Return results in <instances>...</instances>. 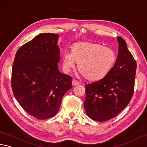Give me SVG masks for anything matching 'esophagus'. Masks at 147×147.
<instances>
[{"label":"esophagus","instance_id":"34e87169","mask_svg":"<svg viewBox=\"0 0 147 147\" xmlns=\"http://www.w3.org/2000/svg\"><path fill=\"white\" fill-rule=\"evenodd\" d=\"M72 85H73L74 86H76V85H78V84H79V82L78 81L76 80V79H74L73 81H72Z\"/></svg>","mask_w":147,"mask_h":147}]
</instances>
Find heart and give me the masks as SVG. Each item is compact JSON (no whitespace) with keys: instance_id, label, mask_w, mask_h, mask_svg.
<instances>
[{"instance_id":"obj_1","label":"heart","mask_w":147,"mask_h":147,"mask_svg":"<svg viewBox=\"0 0 147 147\" xmlns=\"http://www.w3.org/2000/svg\"><path fill=\"white\" fill-rule=\"evenodd\" d=\"M116 61L113 49L94 42H77L71 46V53L63 55V65L66 70L74 68L76 63L78 69L90 81L99 80L111 70Z\"/></svg>"}]
</instances>
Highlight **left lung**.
<instances>
[{
    "mask_svg": "<svg viewBox=\"0 0 147 147\" xmlns=\"http://www.w3.org/2000/svg\"><path fill=\"white\" fill-rule=\"evenodd\" d=\"M119 52L116 62L107 75L86 84L85 111L92 119H112L129 103L134 90L137 64L122 37H117Z\"/></svg>",
    "mask_w": 147,
    "mask_h": 147,
    "instance_id": "obj_1",
    "label": "left lung"
}]
</instances>
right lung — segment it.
<instances>
[{"label":"right lung","mask_w":147,"mask_h":147,"mask_svg":"<svg viewBox=\"0 0 147 147\" xmlns=\"http://www.w3.org/2000/svg\"><path fill=\"white\" fill-rule=\"evenodd\" d=\"M58 34L40 33L19 48L11 72V88L18 102L38 119L52 117L71 88L72 78L58 69Z\"/></svg>","instance_id":"obj_1"}]
</instances>
